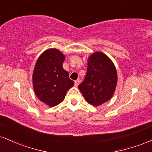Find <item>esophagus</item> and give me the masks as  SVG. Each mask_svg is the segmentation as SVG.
<instances>
[{"label": "esophagus", "mask_w": 152, "mask_h": 152, "mask_svg": "<svg viewBox=\"0 0 152 152\" xmlns=\"http://www.w3.org/2000/svg\"><path fill=\"white\" fill-rule=\"evenodd\" d=\"M74 83H75V86H78V84H79V83H80V81L79 80H76V81H74Z\"/></svg>", "instance_id": "esophagus-1"}]
</instances>
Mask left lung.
<instances>
[{
  "instance_id": "left-lung-1",
  "label": "left lung",
  "mask_w": 152,
  "mask_h": 152,
  "mask_svg": "<svg viewBox=\"0 0 152 152\" xmlns=\"http://www.w3.org/2000/svg\"><path fill=\"white\" fill-rule=\"evenodd\" d=\"M117 83V73L114 63L102 52H95L88 59L84 80L78 86L86 101L100 106L111 99Z\"/></svg>"
}]
</instances>
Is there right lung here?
Instances as JSON below:
<instances>
[{
	"instance_id": "1",
	"label": "right lung",
	"mask_w": 152,
	"mask_h": 152,
	"mask_svg": "<svg viewBox=\"0 0 152 152\" xmlns=\"http://www.w3.org/2000/svg\"><path fill=\"white\" fill-rule=\"evenodd\" d=\"M65 56L56 48L45 50L38 57L33 73V84L36 96L50 107L64 101L74 82L63 68Z\"/></svg>"
}]
</instances>
